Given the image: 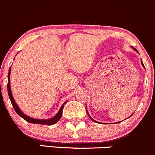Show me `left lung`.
Masks as SVG:
<instances>
[{"label":"left lung","instance_id":"left-lung-1","mask_svg":"<svg viewBox=\"0 0 155 155\" xmlns=\"http://www.w3.org/2000/svg\"><path fill=\"white\" fill-rule=\"evenodd\" d=\"M131 48H132V49H134V51H137V53H139V52H138V51L137 50V49H135V48H134V47H131ZM141 64H142V66H143V68H145L144 65H143V61H142V60H141ZM86 112H87V114H89V113H88V111H87V107H86ZM133 114H134V113H133V114H131V115L130 116V117H131V116H132V115H133ZM89 117H90V119L91 120H92V121H94V122H95V123H97V121H96V120H94V119H93V118H91V116H90V115H89ZM98 123H100V122H98Z\"/></svg>","mask_w":155,"mask_h":155}]
</instances>
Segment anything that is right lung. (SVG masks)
<instances>
[{"label": "right lung", "instance_id": "1", "mask_svg": "<svg viewBox=\"0 0 155 155\" xmlns=\"http://www.w3.org/2000/svg\"><path fill=\"white\" fill-rule=\"evenodd\" d=\"M10 72H11V67L9 69V74H8V84H7V91H8V94H9V97L10 99L12 104L13 107H14L16 113L22 118H24L25 120H26L27 122L31 123V124H46V125H53L55 124L56 123L61 119V116H62V112L63 109H64V105L66 104V101L64 103V104L61 106V109L57 114L52 117L51 118H49V119H35V118H33L31 117H29L26 114H25L21 110L19 107H18V104H16L15 101L14 100L11 91V86H10Z\"/></svg>", "mask_w": 155, "mask_h": 155}]
</instances>
